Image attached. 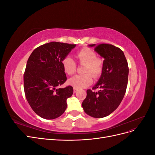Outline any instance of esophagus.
Segmentation results:
<instances>
[{"mask_svg": "<svg viewBox=\"0 0 155 155\" xmlns=\"http://www.w3.org/2000/svg\"><path fill=\"white\" fill-rule=\"evenodd\" d=\"M78 92V89L76 88H74V93H76Z\"/></svg>", "mask_w": 155, "mask_h": 155, "instance_id": "1", "label": "esophagus"}]
</instances>
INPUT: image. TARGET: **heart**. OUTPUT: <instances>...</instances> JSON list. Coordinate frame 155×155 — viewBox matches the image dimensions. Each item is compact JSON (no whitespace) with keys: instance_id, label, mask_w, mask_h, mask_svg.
<instances>
[{"instance_id":"obj_1","label":"heart","mask_w":155,"mask_h":155,"mask_svg":"<svg viewBox=\"0 0 155 155\" xmlns=\"http://www.w3.org/2000/svg\"><path fill=\"white\" fill-rule=\"evenodd\" d=\"M76 58L81 64H85L83 73V75H77L70 78L68 83L70 86L76 89H82L91 85L92 83L91 75L97 78L102 73L104 68L103 61L97 58V55L92 50L84 48L79 51ZM62 66L64 72L68 75H72L76 72V64L74 60L70 56L64 58L62 61ZM91 74V75L90 74Z\"/></svg>"}]
</instances>
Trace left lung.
Returning a JSON list of instances; mask_svg holds the SVG:
<instances>
[{"instance_id":"obj_1","label":"left lung","mask_w":155,"mask_h":155,"mask_svg":"<svg viewBox=\"0 0 155 155\" xmlns=\"http://www.w3.org/2000/svg\"><path fill=\"white\" fill-rule=\"evenodd\" d=\"M104 58V68L99 80L92 89L87 91L82 103L84 111L93 118L109 116L120 105L127 86L129 67L123 51L109 44L88 45Z\"/></svg>"}]
</instances>
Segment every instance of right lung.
Instances as JSON below:
<instances>
[{
  "mask_svg": "<svg viewBox=\"0 0 155 155\" xmlns=\"http://www.w3.org/2000/svg\"><path fill=\"white\" fill-rule=\"evenodd\" d=\"M76 45L51 42L35 49L27 61L24 74L26 98L41 118L53 120L61 116L67 107L73 88L58 87L67 81L62 61Z\"/></svg>",
  "mask_w": 155,
  "mask_h": 155,
  "instance_id": "obj_1",
  "label": "right lung"
}]
</instances>
